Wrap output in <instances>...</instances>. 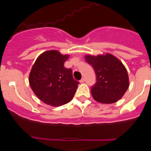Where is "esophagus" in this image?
Returning a JSON list of instances; mask_svg holds the SVG:
<instances>
[{"mask_svg": "<svg viewBox=\"0 0 151 151\" xmlns=\"http://www.w3.org/2000/svg\"><path fill=\"white\" fill-rule=\"evenodd\" d=\"M79 82H80V83H84V82H85V78H82V79L80 80Z\"/></svg>", "mask_w": 151, "mask_h": 151, "instance_id": "34e87169", "label": "esophagus"}]
</instances>
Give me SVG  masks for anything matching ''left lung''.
<instances>
[{
    "instance_id": "left-lung-1",
    "label": "left lung",
    "mask_w": 151,
    "mask_h": 151,
    "mask_svg": "<svg viewBox=\"0 0 151 151\" xmlns=\"http://www.w3.org/2000/svg\"><path fill=\"white\" fill-rule=\"evenodd\" d=\"M85 57L97 77V82L91 89L94 99L101 104H113L121 99L129 86L127 70L122 63L110 54Z\"/></svg>"
}]
</instances>
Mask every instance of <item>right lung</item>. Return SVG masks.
<instances>
[{
    "instance_id": "right-lung-1",
    "label": "right lung",
    "mask_w": 151,
    "mask_h": 151,
    "mask_svg": "<svg viewBox=\"0 0 151 151\" xmlns=\"http://www.w3.org/2000/svg\"><path fill=\"white\" fill-rule=\"evenodd\" d=\"M69 55L56 50H47L38 56L29 73L31 88L45 104L60 106L73 99L78 82L73 77L71 69L64 67Z\"/></svg>"
}]
</instances>
